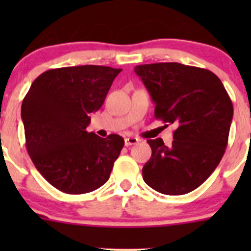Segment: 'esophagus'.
<instances>
[{
	"label": "esophagus",
	"mask_w": 251,
	"mask_h": 251,
	"mask_svg": "<svg viewBox=\"0 0 251 251\" xmlns=\"http://www.w3.org/2000/svg\"><path fill=\"white\" fill-rule=\"evenodd\" d=\"M138 138H136V137H127V138H125V146L126 147H130V146H133V144H136V143H138Z\"/></svg>",
	"instance_id": "34e87169"
}]
</instances>
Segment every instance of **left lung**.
<instances>
[{
    "label": "left lung",
    "instance_id": "left-lung-1",
    "mask_svg": "<svg viewBox=\"0 0 251 251\" xmlns=\"http://www.w3.org/2000/svg\"><path fill=\"white\" fill-rule=\"evenodd\" d=\"M135 73L155 104V118L176 126L171 147L161 138L147 141L151 156L142 169L144 182L168 196L189 193L224 156L233 118L231 98L207 69L154 63L137 65Z\"/></svg>",
    "mask_w": 251,
    "mask_h": 251
}]
</instances>
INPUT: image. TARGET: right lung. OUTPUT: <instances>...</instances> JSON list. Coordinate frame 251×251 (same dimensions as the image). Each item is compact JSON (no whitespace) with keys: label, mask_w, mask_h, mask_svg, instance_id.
I'll return each instance as SVG.
<instances>
[{"label":"right lung","mask_w":251,"mask_h":251,"mask_svg":"<svg viewBox=\"0 0 251 251\" xmlns=\"http://www.w3.org/2000/svg\"><path fill=\"white\" fill-rule=\"evenodd\" d=\"M120 72L103 65L47 70L23 100L27 153L46 181L64 193H88L109 179L124 138H102L86 127Z\"/></svg>","instance_id":"obj_1"}]
</instances>
